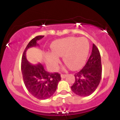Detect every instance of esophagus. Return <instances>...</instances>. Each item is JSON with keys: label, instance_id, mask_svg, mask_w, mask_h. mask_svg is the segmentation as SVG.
<instances>
[{"label": "esophagus", "instance_id": "34e87169", "mask_svg": "<svg viewBox=\"0 0 120 120\" xmlns=\"http://www.w3.org/2000/svg\"><path fill=\"white\" fill-rule=\"evenodd\" d=\"M67 77V75L66 74H61V78H65Z\"/></svg>", "mask_w": 120, "mask_h": 120}]
</instances>
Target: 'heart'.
Here are the masks:
<instances>
[{
    "mask_svg": "<svg viewBox=\"0 0 120 120\" xmlns=\"http://www.w3.org/2000/svg\"><path fill=\"white\" fill-rule=\"evenodd\" d=\"M89 45L85 38L68 37L54 42L53 53L48 54V63L56 70L60 61L59 57H63V60L70 68L78 70L83 66L89 53Z\"/></svg>",
    "mask_w": 120,
    "mask_h": 120,
    "instance_id": "obj_1",
    "label": "heart"
}]
</instances>
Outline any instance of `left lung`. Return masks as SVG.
Returning <instances> with one entry per match:
<instances>
[{"label":"left lung","instance_id":"8db88e82","mask_svg":"<svg viewBox=\"0 0 120 120\" xmlns=\"http://www.w3.org/2000/svg\"><path fill=\"white\" fill-rule=\"evenodd\" d=\"M101 57L99 49L93 44L91 55L85 66L75 74L74 83L71 90L78 96L85 97L91 95L98 88L101 78Z\"/></svg>","mask_w":120,"mask_h":120}]
</instances>
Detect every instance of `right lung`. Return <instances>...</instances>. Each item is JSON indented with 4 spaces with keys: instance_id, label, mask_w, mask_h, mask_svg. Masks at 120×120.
Here are the masks:
<instances>
[{
    "instance_id": "right-lung-1",
    "label": "right lung",
    "mask_w": 120,
    "mask_h": 120,
    "mask_svg": "<svg viewBox=\"0 0 120 120\" xmlns=\"http://www.w3.org/2000/svg\"><path fill=\"white\" fill-rule=\"evenodd\" d=\"M43 37V35L37 36L29 42L24 50L21 60V71L25 87L32 96L40 100L51 97L61 80L60 74L48 72L41 63L32 64L26 59V50L30 48L39 46L37 42Z\"/></svg>"
}]
</instances>
